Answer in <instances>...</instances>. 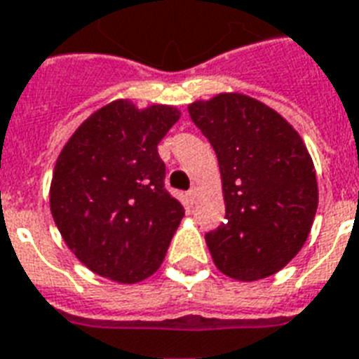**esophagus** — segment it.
Segmentation results:
<instances>
[{
    "mask_svg": "<svg viewBox=\"0 0 359 359\" xmlns=\"http://www.w3.org/2000/svg\"><path fill=\"white\" fill-rule=\"evenodd\" d=\"M196 196H198L196 189H191V191L187 192V198L191 200V203H194V201H196Z\"/></svg>",
    "mask_w": 359,
    "mask_h": 359,
    "instance_id": "obj_1",
    "label": "esophagus"
}]
</instances>
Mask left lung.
I'll return each mask as SVG.
<instances>
[{"label":"left lung","instance_id":"1","mask_svg":"<svg viewBox=\"0 0 359 359\" xmlns=\"http://www.w3.org/2000/svg\"><path fill=\"white\" fill-rule=\"evenodd\" d=\"M189 115L220 167L226 222L205 235L216 268L244 283L277 273L304 245L318 211L306 144L283 115L248 95L194 100Z\"/></svg>","mask_w":359,"mask_h":359}]
</instances>
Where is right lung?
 <instances>
[{
  "label": "right lung",
  "mask_w": 359,
  "mask_h": 359,
  "mask_svg": "<svg viewBox=\"0 0 359 359\" xmlns=\"http://www.w3.org/2000/svg\"><path fill=\"white\" fill-rule=\"evenodd\" d=\"M180 115L174 106L111 100L62 148L49 191L53 220L93 273L135 284L161 266L185 211L165 191L158 144Z\"/></svg>",
  "instance_id": "1"
}]
</instances>
